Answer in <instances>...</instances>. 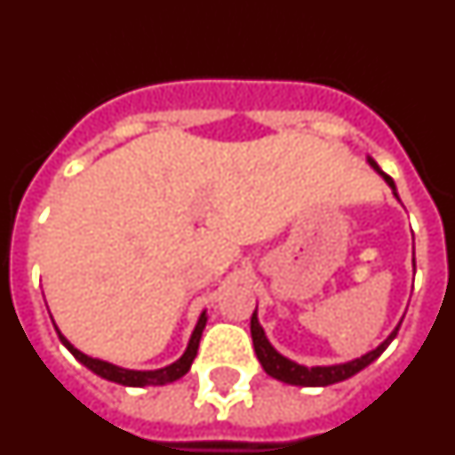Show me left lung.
Returning <instances> with one entry per match:
<instances>
[{
	"mask_svg": "<svg viewBox=\"0 0 455 455\" xmlns=\"http://www.w3.org/2000/svg\"><path fill=\"white\" fill-rule=\"evenodd\" d=\"M369 164L373 166V171L383 175V180L389 184V187H392L394 196H396L394 180L389 178V175H385V172L378 168V164L373 162V159H369ZM396 198H399V196H396ZM396 332H399V325L394 328L392 335H389L387 339L380 344V347L373 348V351H369L367 355L355 357V360H351V363L331 364V367H303V364L291 363L289 357L280 355V353L271 347V341H268L267 335H264V328L259 325V321H257V309L252 312V316H251L252 347H255L257 360L262 363L264 371H267L268 376L275 378V380H283V383H289V385H300V387H325V385L341 383V380H347V378L355 376L357 371H363L364 367H369V364H371L373 360H376V357L389 347V341L396 337Z\"/></svg>",
	"mask_w": 455,
	"mask_h": 455,
	"instance_id": "obj_1",
	"label": "left lung"
}]
</instances>
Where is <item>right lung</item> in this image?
Here are the masks:
<instances>
[{
  "label": "right lung",
  "mask_w": 455,
  "mask_h": 455,
  "mask_svg": "<svg viewBox=\"0 0 455 455\" xmlns=\"http://www.w3.org/2000/svg\"><path fill=\"white\" fill-rule=\"evenodd\" d=\"M204 323H207V315L203 312V315H200V319H198V325H196V331H193L191 339H188V347H187V351H184V355L180 357L178 363L168 364V367H164V369H155V371H134V369L116 367V364H111V363H104V360H95V357L84 355L82 351H77V348L72 347L70 341H68L66 337L59 332V328H56V325H54V328H56V332H59V339L63 341V347H66L68 351L72 353V355L77 357L84 367L91 369L92 373H98V376L107 378V380H111V383L127 385V387H148V385L172 383V380L182 378L184 373L191 369V363L196 360V355H198L200 337H203Z\"/></svg>",
  "instance_id": "right-lung-1"
}]
</instances>
